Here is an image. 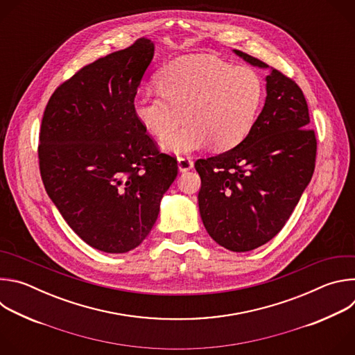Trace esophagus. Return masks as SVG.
<instances>
[{
  "label": "esophagus",
  "instance_id": "esophagus-1",
  "mask_svg": "<svg viewBox=\"0 0 355 355\" xmlns=\"http://www.w3.org/2000/svg\"><path fill=\"white\" fill-rule=\"evenodd\" d=\"M177 163H178V170H180L181 173L189 171V170L193 167V162H192L189 157H178Z\"/></svg>",
  "mask_w": 355,
  "mask_h": 355
}]
</instances>
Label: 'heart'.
Returning a JSON list of instances; mask_svg holds the SVG:
<instances>
[{
	"label": "heart",
	"mask_w": 355,
	"mask_h": 355,
	"mask_svg": "<svg viewBox=\"0 0 355 355\" xmlns=\"http://www.w3.org/2000/svg\"><path fill=\"white\" fill-rule=\"evenodd\" d=\"M159 89L139 91L133 112L159 137L186 116L185 127L162 140V147L174 155H189L211 143L216 148L239 144L254 123L264 95L259 73L204 55L173 62L160 74Z\"/></svg>",
	"instance_id": "1"
}]
</instances>
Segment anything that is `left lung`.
<instances>
[{
    "label": "left lung",
    "mask_w": 355,
    "mask_h": 355,
    "mask_svg": "<svg viewBox=\"0 0 355 355\" xmlns=\"http://www.w3.org/2000/svg\"><path fill=\"white\" fill-rule=\"evenodd\" d=\"M251 66H268L247 53ZM267 98L245 139L222 155L199 159V214L209 236L222 247L254 250L285 226L312 180L318 141L297 84L271 69Z\"/></svg>",
    "instance_id": "left-lung-1"
}]
</instances>
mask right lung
Returning <instances> with one entry per match:
<instances>
[{"mask_svg": "<svg viewBox=\"0 0 355 355\" xmlns=\"http://www.w3.org/2000/svg\"><path fill=\"white\" fill-rule=\"evenodd\" d=\"M153 55V42L140 37L83 67L56 88L42 119L37 156L47 195L87 244L111 254L147 237L178 173L133 112Z\"/></svg>", "mask_w": 355, "mask_h": 355, "instance_id": "obj_1", "label": "right lung"}]
</instances>
